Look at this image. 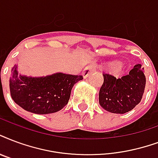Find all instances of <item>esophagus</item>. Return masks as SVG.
I'll use <instances>...</instances> for the list:
<instances>
[{
  "label": "esophagus",
  "instance_id": "esophagus-1",
  "mask_svg": "<svg viewBox=\"0 0 158 158\" xmlns=\"http://www.w3.org/2000/svg\"><path fill=\"white\" fill-rule=\"evenodd\" d=\"M94 64H90L86 66V67L84 68V70H83V72H82L83 77H84V79L87 78L91 73L94 72Z\"/></svg>",
  "mask_w": 158,
  "mask_h": 158
}]
</instances>
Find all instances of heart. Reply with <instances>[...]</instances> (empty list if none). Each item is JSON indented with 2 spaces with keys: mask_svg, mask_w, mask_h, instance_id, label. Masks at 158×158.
Instances as JSON below:
<instances>
[{
  "mask_svg": "<svg viewBox=\"0 0 158 158\" xmlns=\"http://www.w3.org/2000/svg\"><path fill=\"white\" fill-rule=\"evenodd\" d=\"M120 65H121V64L119 63V62H118V61H114V62H112V63L109 64L110 68H112V69L119 68V67H120Z\"/></svg>",
  "mask_w": 158,
  "mask_h": 158,
  "instance_id": "b5f03b06",
  "label": "heart"
}]
</instances>
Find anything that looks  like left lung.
I'll return each mask as SVG.
<instances>
[{"instance_id": "8db88e82", "label": "left lung", "mask_w": 158, "mask_h": 158, "mask_svg": "<svg viewBox=\"0 0 158 158\" xmlns=\"http://www.w3.org/2000/svg\"><path fill=\"white\" fill-rule=\"evenodd\" d=\"M144 69L136 64L129 74L116 79L103 74V84L99 90V104L106 111L121 114L131 111L141 102L146 85Z\"/></svg>"}]
</instances>
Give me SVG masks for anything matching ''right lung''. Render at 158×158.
<instances>
[{"label": "right lung", "mask_w": 158, "mask_h": 158, "mask_svg": "<svg viewBox=\"0 0 158 158\" xmlns=\"http://www.w3.org/2000/svg\"><path fill=\"white\" fill-rule=\"evenodd\" d=\"M18 65L11 69L10 91L12 99L26 111L49 114L60 111L68 103L74 84L81 75L63 73L43 77H31L18 73Z\"/></svg>", "instance_id": "obj_1"}]
</instances>
